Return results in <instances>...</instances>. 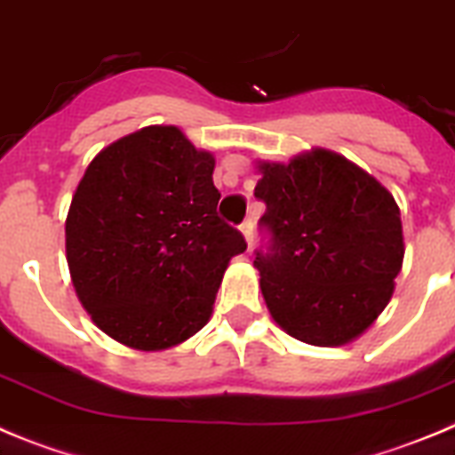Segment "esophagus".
<instances>
[{
    "label": "esophagus",
    "instance_id": "obj_1",
    "mask_svg": "<svg viewBox=\"0 0 455 455\" xmlns=\"http://www.w3.org/2000/svg\"><path fill=\"white\" fill-rule=\"evenodd\" d=\"M240 231H243L244 240H247V244L251 247V243H253V222L251 220H244V222L240 224Z\"/></svg>",
    "mask_w": 455,
    "mask_h": 455
}]
</instances>
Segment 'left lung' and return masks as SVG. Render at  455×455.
<instances>
[{"label":"left lung","instance_id":"obj_1","mask_svg":"<svg viewBox=\"0 0 455 455\" xmlns=\"http://www.w3.org/2000/svg\"><path fill=\"white\" fill-rule=\"evenodd\" d=\"M256 199L263 247L253 265L276 324L317 347L358 338L387 306L403 263L401 212L367 172L315 149L263 163Z\"/></svg>","mask_w":455,"mask_h":455}]
</instances>
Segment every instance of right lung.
<instances>
[{
	"instance_id": "obj_1",
	"label": "right lung",
	"mask_w": 455,
	"mask_h": 455,
	"mask_svg": "<svg viewBox=\"0 0 455 455\" xmlns=\"http://www.w3.org/2000/svg\"><path fill=\"white\" fill-rule=\"evenodd\" d=\"M215 158L177 126L100 151L76 188L65 251L81 304L126 347L167 349L208 322L228 260L247 249L218 215Z\"/></svg>"
}]
</instances>
